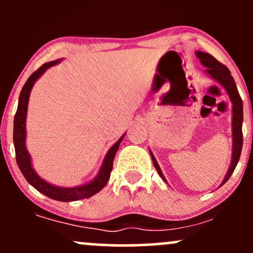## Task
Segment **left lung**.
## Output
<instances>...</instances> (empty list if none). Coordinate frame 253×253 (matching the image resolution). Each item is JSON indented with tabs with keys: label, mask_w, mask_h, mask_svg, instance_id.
I'll list each match as a JSON object with an SVG mask.
<instances>
[{
	"label": "left lung",
	"mask_w": 253,
	"mask_h": 253,
	"mask_svg": "<svg viewBox=\"0 0 253 253\" xmlns=\"http://www.w3.org/2000/svg\"><path fill=\"white\" fill-rule=\"evenodd\" d=\"M196 57L200 59V63L203 66H206L205 72L211 78H213L215 82H217L223 89L226 90V92L228 94L229 100L233 106H232V159H231V165H229L227 173H226L225 178L221 183L225 184L228 181V178L233 173L234 169H236L238 162H239L240 153H242L243 149V101L240 97L239 92H238L236 82H234L233 77L231 76V72L225 65H222L221 63L217 62V60L213 56H211L210 53H206L202 51H196ZM151 158H152L153 165H155L157 172L159 173V176L162 177L164 182H167L165 177L162 172L161 168H159L158 163H157L155 156L150 151ZM168 183V182H167Z\"/></svg>",
	"instance_id": "left-lung-1"
}]
</instances>
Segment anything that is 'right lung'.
<instances>
[{"instance_id":"add662e5","label":"right lung","mask_w":253,"mask_h":253,"mask_svg":"<svg viewBox=\"0 0 253 253\" xmlns=\"http://www.w3.org/2000/svg\"><path fill=\"white\" fill-rule=\"evenodd\" d=\"M62 62V59H56L53 62L45 63L43 65L40 66L36 72L28 77L27 82L25 83L24 88L19 96V104H17L16 114L14 117V132H13V140L14 147H15V156L16 162L19 165L20 170H21L22 175L27 179L32 187H34L38 191L50 197L52 200H57V201L69 202V201H77V200L88 199V197L95 195L98 191L102 190L104 185L108 182L110 172L113 169V162H114L115 153L119 149L121 140L124 139L125 134L113 145L108 150V152L104 156V159L101 165L100 171H98L97 176L94 179L85 183V184L77 185V187L65 188V187H58V185L51 184V183L46 182L42 179L34 170L33 165H32V159L30 153H28L27 147H26V118H27V108H28V101H30L31 90L33 88L34 83L42 76V74L47 69L52 66L57 65Z\"/></svg>"}]
</instances>
